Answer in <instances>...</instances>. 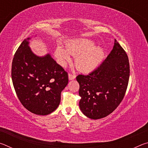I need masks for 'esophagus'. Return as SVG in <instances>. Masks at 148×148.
<instances>
[{
	"label": "esophagus",
	"instance_id": "esophagus-1",
	"mask_svg": "<svg viewBox=\"0 0 148 148\" xmlns=\"http://www.w3.org/2000/svg\"><path fill=\"white\" fill-rule=\"evenodd\" d=\"M76 78V75L69 74V80H73Z\"/></svg>",
	"mask_w": 148,
	"mask_h": 148
}]
</instances>
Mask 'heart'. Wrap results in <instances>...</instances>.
I'll return each instance as SVG.
<instances>
[{
    "label": "heart",
    "instance_id": "1",
    "mask_svg": "<svg viewBox=\"0 0 148 148\" xmlns=\"http://www.w3.org/2000/svg\"><path fill=\"white\" fill-rule=\"evenodd\" d=\"M70 55L75 57V65L79 71L89 72L96 69L104 58L105 52L101 47L88 39L72 40L66 44V49L57 46L55 56L62 66L71 60Z\"/></svg>",
    "mask_w": 148,
    "mask_h": 148
}]
</instances>
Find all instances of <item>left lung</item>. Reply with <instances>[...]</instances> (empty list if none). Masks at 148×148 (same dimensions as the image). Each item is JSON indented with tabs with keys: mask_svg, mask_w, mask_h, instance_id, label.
<instances>
[{
	"mask_svg": "<svg viewBox=\"0 0 148 148\" xmlns=\"http://www.w3.org/2000/svg\"><path fill=\"white\" fill-rule=\"evenodd\" d=\"M127 55L116 40L107 58L98 69L87 75H78L79 106L92 119L103 118L113 112L122 101L129 79Z\"/></svg>",
	"mask_w": 148,
	"mask_h": 148,
	"instance_id": "left-lung-1",
	"label": "left lung"
}]
</instances>
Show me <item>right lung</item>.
I'll return each instance as SVG.
<instances>
[{
	"label": "right lung",
	"mask_w": 148,
	"mask_h": 148,
	"mask_svg": "<svg viewBox=\"0 0 148 148\" xmlns=\"http://www.w3.org/2000/svg\"><path fill=\"white\" fill-rule=\"evenodd\" d=\"M31 39H25L14 55L12 82L23 106L34 114L46 116L58 108L61 92L68 84V74L49 53H34L29 47Z\"/></svg>",
	"instance_id": "obj_1"
}]
</instances>
